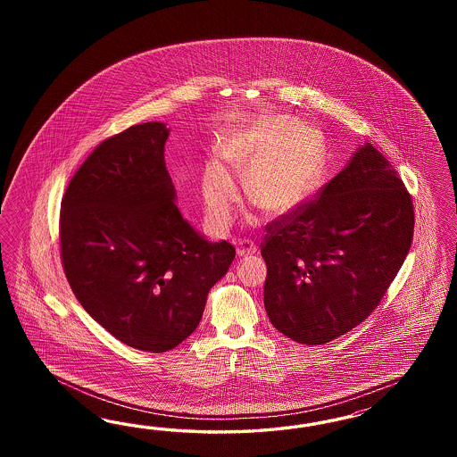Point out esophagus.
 <instances>
[{"label": "esophagus", "instance_id": "34e87169", "mask_svg": "<svg viewBox=\"0 0 457 457\" xmlns=\"http://www.w3.org/2000/svg\"><path fill=\"white\" fill-rule=\"evenodd\" d=\"M256 251H258L256 245H253V243H249V241H241V243L237 245V248H236V253H237L239 258H246L249 254H254Z\"/></svg>", "mask_w": 457, "mask_h": 457}]
</instances>
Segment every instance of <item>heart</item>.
Here are the masks:
<instances>
[{"mask_svg": "<svg viewBox=\"0 0 457 457\" xmlns=\"http://www.w3.org/2000/svg\"><path fill=\"white\" fill-rule=\"evenodd\" d=\"M220 164H209L201 194L211 224L224 229L237 201L230 172L243 176L249 201L270 216H287L303 206L319 187L323 145L315 129L288 115H262L224 132L214 144Z\"/></svg>", "mask_w": 457, "mask_h": 457, "instance_id": "heart-1", "label": "heart"}]
</instances>
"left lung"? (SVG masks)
Masks as SVG:
<instances>
[{
	"instance_id": "left-lung-1",
	"label": "left lung",
	"mask_w": 457,
	"mask_h": 457,
	"mask_svg": "<svg viewBox=\"0 0 457 457\" xmlns=\"http://www.w3.org/2000/svg\"><path fill=\"white\" fill-rule=\"evenodd\" d=\"M264 308L303 345L350 332L380 303L414 235V208L387 159L365 142L320 193L268 226Z\"/></svg>"
}]
</instances>
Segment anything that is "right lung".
I'll return each instance as SVG.
<instances>
[{"label":"right lung","instance_id":"1","mask_svg":"<svg viewBox=\"0 0 457 457\" xmlns=\"http://www.w3.org/2000/svg\"><path fill=\"white\" fill-rule=\"evenodd\" d=\"M162 122L104 140L62 199L60 246L85 312L125 345L161 353L197 328L208 293L235 260L182 218Z\"/></svg>","mask_w":457,"mask_h":457}]
</instances>
